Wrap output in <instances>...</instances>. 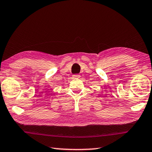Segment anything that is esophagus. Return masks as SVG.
I'll list each match as a JSON object with an SVG mask.
<instances>
[{"label": "esophagus", "mask_w": 152, "mask_h": 152, "mask_svg": "<svg viewBox=\"0 0 152 152\" xmlns=\"http://www.w3.org/2000/svg\"><path fill=\"white\" fill-rule=\"evenodd\" d=\"M80 77V75H78V74H76V75H74L73 76V78H79Z\"/></svg>", "instance_id": "obj_1"}]
</instances>
